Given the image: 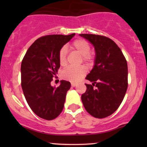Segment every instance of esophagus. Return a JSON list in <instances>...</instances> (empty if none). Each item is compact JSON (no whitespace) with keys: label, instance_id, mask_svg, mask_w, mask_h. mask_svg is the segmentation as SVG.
<instances>
[{"label":"esophagus","instance_id":"obj_1","mask_svg":"<svg viewBox=\"0 0 147 147\" xmlns=\"http://www.w3.org/2000/svg\"><path fill=\"white\" fill-rule=\"evenodd\" d=\"M76 86H77V84H75V83H71V86H72V87H75Z\"/></svg>","mask_w":147,"mask_h":147}]
</instances>
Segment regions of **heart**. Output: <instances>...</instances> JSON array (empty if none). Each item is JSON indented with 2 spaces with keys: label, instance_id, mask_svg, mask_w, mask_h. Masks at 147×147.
Returning a JSON list of instances; mask_svg holds the SVG:
<instances>
[{
  "label": "heart",
  "instance_id": "1",
  "mask_svg": "<svg viewBox=\"0 0 147 147\" xmlns=\"http://www.w3.org/2000/svg\"><path fill=\"white\" fill-rule=\"evenodd\" d=\"M71 48L79 52L82 56V59L86 63H90L93 59V56L90 53V45L84 39H77L72 42ZM67 50L65 47H62L59 52V61L61 65L66 64ZM87 72L86 67L81 65L79 67H68L61 72L62 78L76 83L80 81Z\"/></svg>",
  "mask_w": 147,
  "mask_h": 147
}]
</instances>
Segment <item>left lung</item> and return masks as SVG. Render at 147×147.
Returning a JSON list of instances; mask_svg holds the SVG:
<instances>
[{"label":"left lung","instance_id":"8db88e82","mask_svg":"<svg viewBox=\"0 0 147 147\" xmlns=\"http://www.w3.org/2000/svg\"><path fill=\"white\" fill-rule=\"evenodd\" d=\"M93 45L95 65L86 79V90L82 101L89 114L96 118L112 115L120 106L128 88L127 62L122 50L111 38L101 35L81 34Z\"/></svg>","mask_w":147,"mask_h":147}]
</instances>
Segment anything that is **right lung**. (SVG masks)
Segmentation results:
<instances>
[{"label":"right lung","mask_w":147,"mask_h":147,"mask_svg":"<svg viewBox=\"0 0 147 147\" xmlns=\"http://www.w3.org/2000/svg\"><path fill=\"white\" fill-rule=\"evenodd\" d=\"M75 35L41 36L28 48L21 63V86L30 109L36 115L52 120L62 112L70 83L61 81L58 87L51 82L60 67L59 52Z\"/></svg>","instance_id":"1"}]
</instances>
